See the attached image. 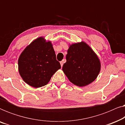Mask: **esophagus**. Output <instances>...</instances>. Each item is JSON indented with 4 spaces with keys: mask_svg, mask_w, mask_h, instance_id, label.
<instances>
[{
    "mask_svg": "<svg viewBox=\"0 0 125 125\" xmlns=\"http://www.w3.org/2000/svg\"><path fill=\"white\" fill-rule=\"evenodd\" d=\"M63 64H64V61H60V64H61V68L62 67Z\"/></svg>",
    "mask_w": 125,
    "mask_h": 125,
    "instance_id": "1",
    "label": "esophagus"
}]
</instances>
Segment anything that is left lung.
<instances>
[{"mask_svg":"<svg viewBox=\"0 0 125 125\" xmlns=\"http://www.w3.org/2000/svg\"><path fill=\"white\" fill-rule=\"evenodd\" d=\"M62 71L76 86H86L96 79L101 70V62L96 53L84 42L70 45Z\"/></svg>","mask_w":125,"mask_h":125,"instance_id":"8db88e82","label":"left lung"}]
</instances>
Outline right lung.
<instances>
[{
    "label": "right lung",
    "instance_id": "right-lung-1",
    "mask_svg": "<svg viewBox=\"0 0 125 125\" xmlns=\"http://www.w3.org/2000/svg\"><path fill=\"white\" fill-rule=\"evenodd\" d=\"M60 68L52 42L43 37L33 40L24 49L18 59L19 72L22 79L35 88L47 85Z\"/></svg>",
    "mask_w": 125,
    "mask_h": 125
}]
</instances>
